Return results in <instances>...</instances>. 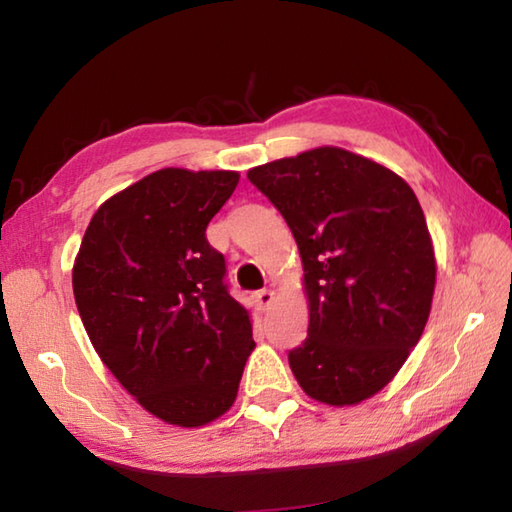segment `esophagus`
I'll return each instance as SVG.
<instances>
[{"mask_svg": "<svg viewBox=\"0 0 512 512\" xmlns=\"http://www.w3.org/2000/svg\"><path fill=\"white\" fill-rule=\"evenodd\" d=\"M255 302H257L259 309H266L273 302V291L271 289H259L255 293Z\"/></svg>", "mask_w": 512, "mask_h": 512, "instance_id": "34e87169", "label": "esophagus"}]
</instances>
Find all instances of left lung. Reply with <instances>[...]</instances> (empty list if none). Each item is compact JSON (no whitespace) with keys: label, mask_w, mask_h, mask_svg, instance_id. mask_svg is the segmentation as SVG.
<instances>
[{"label":"left lung","mask_w":512,"mask_h":512,"mask_svg":"<svg viewBox=\"0 0 512 512\" xmlns=\"http://www.w3.org/2000/svg\"><path fill=\"white\" fill-rule=\"evenodd\" d=\"M296 237L309 329L289 352L298 384L345 406L381 391L427 325L436 259L413 189L357 153L320 146L248 171Z\"/></svg>","instance_id":"1"}]
</instances>
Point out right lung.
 Segmentation results:
<instances>
[{
    "label": "right lung",
    "instance_id": "obj_1",
    "mask_svg": "<svg viewBox=\"0 0 512 512\" xmlns=\"http://www.w3.org/2000/svg\"><path fill=\"white\" fill-rule=\"evenodd\" d=\"M237 183V171H155L99 207L74 262L94 350L146 411L178 427L230 409L255 348L225 257L205 237Z\"/></svg>",
    "mask_w": 512,
    "mask_h": 512
}]
</instances>
